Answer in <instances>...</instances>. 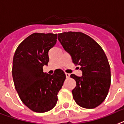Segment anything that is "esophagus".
I'll use <instances>...</instances> for the list:
<instances>
[{
	"mask_svg": "<svg viewBox=\"0 0 124 124\" xmlns=\"http://www.w3.org/2000/svg\"><path fill=\"white\" fill-rule=\"evenodd\" d=\"M65 75H66V78H69L70 76V73H65Z\"/></svg>",
	"mask_w": 124,
	"mask_h": 124,
	"instance_id": "obj_1",
	"label": "esophagus"
}]
</instances>
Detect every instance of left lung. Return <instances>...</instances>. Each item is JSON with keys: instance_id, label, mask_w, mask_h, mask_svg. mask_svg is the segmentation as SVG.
Instances as JSON below:
<instances>
[{"instance_id": "obj_1", "label": "left lung", "mask_w": 124, "mask_h": 124, "mask_svg": "<svg viewBox=\"0 0 124 124\" xmlns=\"http://www.w3.org/2000/svg\"><path fill=\"white\" fill-rule=\"evenodd\" d=\"M58 36L73 63L80 66L82 71V77L70 75L76 81L73 99L82 108H96L105 101L111 84L110 66L105 52L94 40L82 32L68 31Z\"/></svg>"}]
</instances>
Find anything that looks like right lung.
<instances>
[{
	"mask_svg": "<svg viewBox=\"0 0 124 124\" xmlns=\"http://www.w3.org/2000/svg\"><path fill=\"white\" fill-rule=\"evenodd\" d=\"M57 34L34 33L16 49L13 61V81L21 101L35 112L52 110L58 101L66 75L59 69L53 75L43 72L49 61V51L56 44Z\"/></svg>",
	"mask_w": 124,
	"mask_h": 124,
	"instance_id": "obj_1",
	"label": "right lung"
}]
</instances>
